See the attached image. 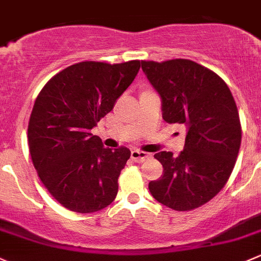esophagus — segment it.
<instances>
[{"mask_svg": "<svg viewBox=\"0 0 261 261\" xmlns=\"http://www.w3.org/2000/svg\"><path fill=\"white\" fill-rule=\"evenodd\" d=\"M130 157L134 162H143V161H147L148 158H150V153L143 152V150L133 149L130 152Z\"/></svg>", "mask_w": 261, "mask_h": 261, "instance_id": "esophagus-1", "label": "esophagus"}]
</instances>
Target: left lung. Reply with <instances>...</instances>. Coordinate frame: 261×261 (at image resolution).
<instances>
[{"label":"left lung","mask_w":261,"mask_h":261,"mask_svg":"<svg viewBox=\"0 0 261 261\" xmlns=\"http://www.w3.org/2000/svg\"><path fill=\"white\" fill-rule=\"evenodd\" d=\"M142 69L162 99L163 119L187 129L178 155L154 154L163 174L149 191L172 210H195L224 189L233 170L241 144L238 107L226 83L192 60H143Z\"/></svg>","instance_id":"1"}]
</instances>
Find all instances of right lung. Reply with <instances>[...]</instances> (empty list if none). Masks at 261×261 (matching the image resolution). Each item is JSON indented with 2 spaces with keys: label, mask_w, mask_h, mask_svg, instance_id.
I'll return each instance as SVG.
<instances>
[{
  "label": "right lung",
  "mask_w": 261,
  "mask_h": 261,
  "mask_svg": "<svg viewBox=\"0 0 261 261\" xmlns=\"http://www.w3.org/2000/svg\"><path fill=\"white\" fill-rule=\"evenodd\" d=\"M139 68V60L83 61L54 75L37 95L28 128L31 160L50 195L68 210L90 214L114 201L130 150L106 148L91 129Z\"/></svg>",
  "instance_id": "add662e5"
}]
</instances>
